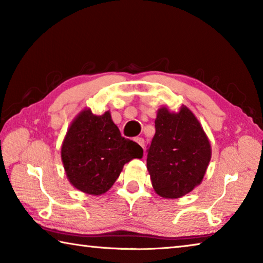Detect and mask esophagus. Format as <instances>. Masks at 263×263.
Wrapping results in <instances>:
<instances>
[{"mask_svg":"<svg viewBox=\"0 0 263 263\" xmlns=\"http://www.w3.org/2000/svg\"><path fill=\"white\" fill-rule=\"evenodd\" d=\"M136 141L138 142V144H139L142 148L145 147V140L142 139V138H140V137H138V138H136Z\"/></svg>","mask_w":263,"mask_h":263,"instance_id":"34e87169","label":"esophagus"}]
</instances>
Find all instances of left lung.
Listing matches in <instances>:
<instances>
[{
    "label": "left lung",
    "instance_id": "8db88e82",
    "mask_svg": "<svg viewBox=\"0 0 263 263\" xmlns=\"http://www.w3.org/2000/svg\"><path fill=\"white\" fill-rule=\"evenodd\" d=\"M147 169L155 193L179 198L198 185L211 159L210 142L194 114L182 106L177 114L161 108L155 135L147 146Z\"/></svg>",
    "mask_w": 263,
    "mask_h": 263
}]
</instances>
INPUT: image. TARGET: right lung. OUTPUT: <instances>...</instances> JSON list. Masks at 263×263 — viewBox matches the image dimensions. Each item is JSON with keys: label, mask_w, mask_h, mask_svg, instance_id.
<instances>
[{"label": "right lung", "mask_w": 263, "mask_h": 263, "mask_svg": "<svg viewBox=\"0 0 263 263\" xmlns=\"http://www.w3.org/2000/svg\"><path fill=\"white\" fill-rule=\"evenodd\" d=\"M136 141L122 137L106 111L92 115L83 110L62 142L61 159L68 180L75 188L90 195H102L118 179L124 164L142 157Z\"/></svg>", "instance_id": "obj_1"}]
</instances>
